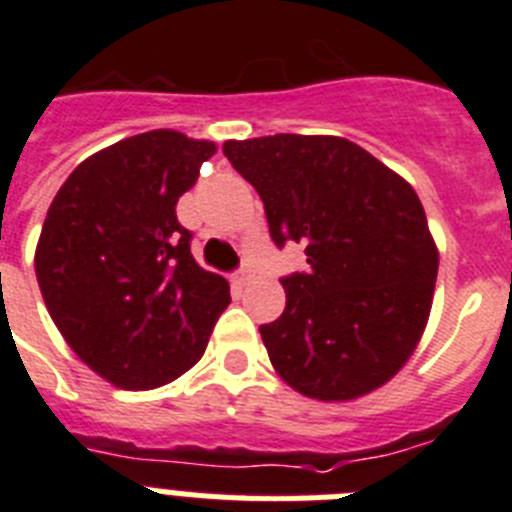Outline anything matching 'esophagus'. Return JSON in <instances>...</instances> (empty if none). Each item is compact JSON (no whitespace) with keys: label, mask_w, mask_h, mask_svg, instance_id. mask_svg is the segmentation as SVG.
<instances>
[{"label":"esophagus","mask_w":512,"mask_h":512,"mask_svg":"<svg viewBox=\"0 0 512 512\" xmlns=\"http://www.w3.org/2000/svg\"><path fill=\"white\" fill-rule=\"evenodd\" d=\"M251 277H253V274H251V269H248V266H243V269L238 271V277H235V282L241 284V287H246V284L251 282Z\"/></svg>","instance_id":"esophagus-1"}]
</instances>
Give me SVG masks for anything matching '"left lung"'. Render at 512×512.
Listing matches in <instances>:
<instances>
[{"instance_id": "left-lung-1", "label": "left lung", "mask_w": 512, "mask_h": 512, "mask_svg": "<svg viewBox=\"0 0 512 512\" xmlns=\"http://www.w3.org/2000/svg\"><path fill=\"white\" fill-rule=\"evenodd\" d=\"M223 153L259 192L274 243H302L310 264L282 279L287 307L259 328L274 372L320 402L379 390L418 348L436 289L415 189L338 135L225 140Z\"/></svg>"}]
</instances>
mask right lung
Listing matches in <instances>:
<instances>
[{"label":"right lung","mask_w":512,"mask_h":512,"mask_svg":"<svg viewBox=\"0 0 512 512\" xmlns=\"http://www.w3.org/2000/svg\"><path fill=\"white\" fill-rule=\"evenodd\" d=\"M212 140L151 130L84 158L53 197L35 274L74 354L122 390H156L205 354L230 305L189 251L176 202L215 156Z\"/></svg>","instance_id":"add662e5"}]
</instances>
